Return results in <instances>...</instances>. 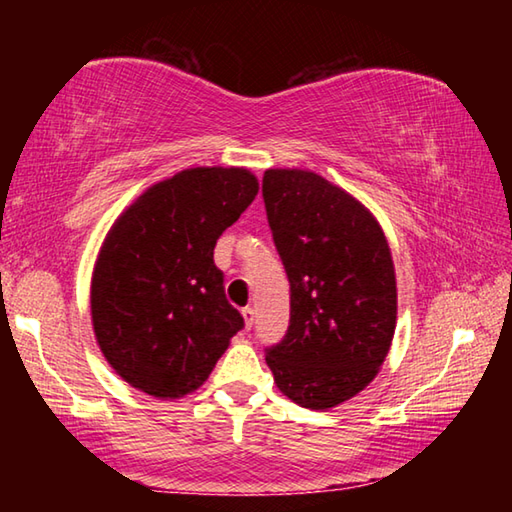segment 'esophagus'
Instances as JSON below:
<instances>
[{
	"instance_id": "esophagus-1",
	"label": "esophagus",
	"mask_w": 512,
	"mask_h": 512,
	"mask_svg": "<svg viewBox=\"0 0 512 512\" xmlns=\"http://www.w3.org/2000/svg\"><path fill=\"white\" fill-rule=\"evenodd\" d=\"M241 314H244V320H246V327L250 329L255 323V309L253 307H244L241 309Z\"/></svg>"
}]
</instances>
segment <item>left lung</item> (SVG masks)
<instances>
[{
    "mask_svg": "<svg viewBox=\"0 0 512 512\" xmlns=\"http://www.w3.org/2000/svg\"><path fill=\"white\" fill-rule=\"evenodd\" d=\"M262 194L291 291L287 334L266 363L289 400L332 409L375 379L391 348V248L366 207L316 173L268 169Z\"/></svg>",
    "mask_w": 512,
    "mask_h": 512,
    "instance_id": "8db88e82",
    "label": "left lung"
}]
</instances>
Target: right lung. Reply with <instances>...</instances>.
Returning a JSON list of instances; mask_svg holds the SVG:
<instances>
[{
    "instance_id": "obj_1",
    "label": "right lung",
    "mask_w": 512,
    "mask_h": 512,
    "mask_svg": "<svg viewBox=\"0 0 512 512\" xmlns=\"http://www.w3.org/2000/svg\"><path fill=\"white\" fill-rule=\"evenodd\" d=\"M246 169L196 167L153 185L112 225L92 277V323L119 377L183 397L210 377L244 316L225 298L216 239L257 196Z\"/></svg>"
}]
</instances>
